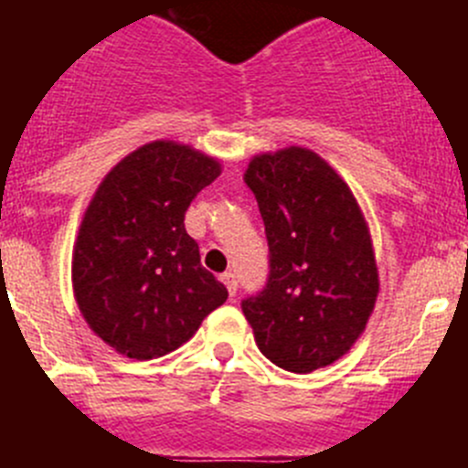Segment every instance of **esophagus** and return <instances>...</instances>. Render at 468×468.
<instances>
[{
  "instance_id": "esophagus-1",
  "label": "esophagus",
  "mask_w": 468,
  "mask_h": 468,
  "mask_svg": "<svg viewBox=\"0 0 468 468\" xmlns=\"http://www.w3.org/2000/svg\"><path fill=\"white\" fill-rule=\"evenodd\" d=\"M220 279H222V283L227 285V292H229L231 297L237 295V288H239V283H237V276L231 274V271H225V274H222Z\"/></svg>"
}]
</instances>
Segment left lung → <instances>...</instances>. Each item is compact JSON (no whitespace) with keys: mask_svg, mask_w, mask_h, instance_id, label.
I'll return each instance as SVG.
<instances>
[{"mask_svg":"<svg viewBox=\"0 0 468 468\" xmlns=\"http://www.w3.org/2000/svg\"><path fill=\"white\" fill-rule=\"evenodd\" d=\"M264 220L270 279L241 302L264 356L288 373L342 358L379 292L373 239L356 197L307 147L255 154L243 173Z\"/></svg>","mask_w":468,"mask_h":468,"instance_id":"8db88e82","label":"left lung"}]
</instances>
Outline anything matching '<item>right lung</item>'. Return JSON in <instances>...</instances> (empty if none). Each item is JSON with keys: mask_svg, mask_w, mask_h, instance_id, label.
Masks as SVG:
<instances>
[{"mask_svg": "<svg viewBox=\"0 0 468 468\" xmlns=\"http://www.w3.org/2000/svg\"><path fill=\"white\" fill-rule=\"evenodd\" d=\"M220 173L192 144L154 140L95 189L74 241L72 291L89 328L123 356H166L227 300L185 229L194 197Z\"/></svg>", "mask_w": 468, "mask_h": 468, "instance_id": "add662e5", "label": "right lung"}]
</instances>
